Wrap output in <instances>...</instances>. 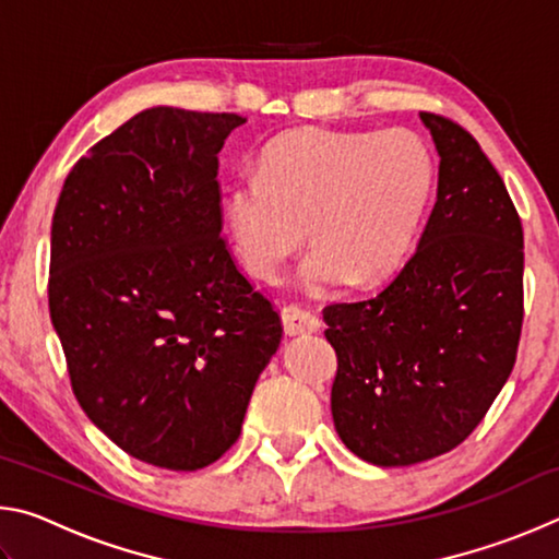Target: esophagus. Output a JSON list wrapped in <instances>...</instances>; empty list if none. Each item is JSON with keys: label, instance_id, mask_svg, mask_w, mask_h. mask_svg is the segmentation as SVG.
<instances>
[{"label": "esophagus", "instance_id": "obj_1", "mask_svg": "<svg viewBox=\"0 0 559 559\" xmlns=\"http://www.w3.org/2000/svg\"><path fill=\"white\" fill-rule=\"evenodd\" d=\"M281 320L288 335H310L320 330V318L310 308L300 306V302H290V306L283 308Z\"/></svg>", "mask_w": 559, "mask_h": 559}]
</instances>
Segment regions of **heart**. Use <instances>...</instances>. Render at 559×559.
Masks as SVG:
<instances>
[{
	"label": "heart",
	"mask_w": 559,
	"mask_h": 559,
	"mask_svg": "<svg viewBox=\"0 0 559 559\" xmlns=\"http://www.w3.org/2000/svg\"><path fill=\"white\" fill-rule=\"evenodd\" d=\"M433 157L412 130H290L241 169L224 197L236 257L273 278L306 239L308 288L374 283L402 266L431 200Z\"/></svg>",
	"instance_id": "heart-1"
}]
</instances>
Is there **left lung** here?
<instances>
[{
  "label": "left lung",
  "mask_w": 559,
  "mask_h": 559,
  "mask_svg": "<svg viewBox=\"0 0 559 559\" xmlns=\"http://www.w3.org/2000/svg\"><path fill=\"white\" fill-rule=\"evenodd\" d=\"M439 192L419 246L382 293L323 310L345 447L412 466L471 437L513 372L523 330V224L476 138L421 112Z\"/></svg>",
  "instance_id": "1"
}]
</instances>
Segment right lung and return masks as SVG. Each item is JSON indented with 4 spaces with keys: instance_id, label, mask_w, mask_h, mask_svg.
I'll return each mask as SVG.
<instances>
[{
    "instance_id": "right-lung-1",
    "label": "right lung",
    "mask_w": 559,
    "mask_h": 559,
    "mask_svg": "<svg viewBox=\"0 0 559 559\" xmlns=\"http://www.w3.org/2000/svg\"><path fill=\"white\" fill-rule=\"evenodd\" d=\"M236 112L150 108L66 177L49 310L71 390L132 459L197 471L241 433L278 310L222 236L219 150Z\"/></svg>"
}]
</instances>
